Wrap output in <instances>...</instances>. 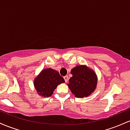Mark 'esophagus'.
Here are the masks:
<instances>
[{
	"label": "esophagus",
	"instance_id": "1",
	"mask_svg": "<svg viewBox=\"0 0 130 130\" xmlns=\"http://www.w3.org/2000/svg\"><path fill=\"white\" fill-rule=\"evenodd\" d=\"M63 78H64V79H65V82L68 81V76H65L63 77Z\"/></svg>",
	"mask_w": 130,
	"mask_h": 130
}]
</instances>
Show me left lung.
I'll use <instances>...</instances> for the list:
<instances>
[{
    "label": "left lung",
    "instance_id": "left-lung-1",
    "mask_svg": "<svg viewBox=\"0 0 130 130\" xmlns=\"http://www.w3.org/2000/svg\"><path fill=\"white\" fill-rule=\"evenodd\" d=\"M73 76L69 79L68 87L77 98L90 95L96 88L97 78L95 72L85 65L76 66L71 70Z\"/></svg>",
    "mask_w": 130,
    "mask_h": 130
}]
</instances>
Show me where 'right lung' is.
Returning a JSON list of instances; mask_svg holds the SVG:
<instances>
[{
	"label": "right lung",
	"mask_w": 130,
	"mask_h": 130,
	"mask_svg": "<svg viewBox=\"0 0 130 130\" xmlns=\"http://www.w3.org/2000/svg\"><path fill=\"white\" fill-rule=\"evenodd\" d=\"M65 80L58 71L47 68L43 70L34 80V86L39 95L44 97L51 96L59 84Z\"/></svg>",
	"instance_id": "obj_1"
}]
</instances>
